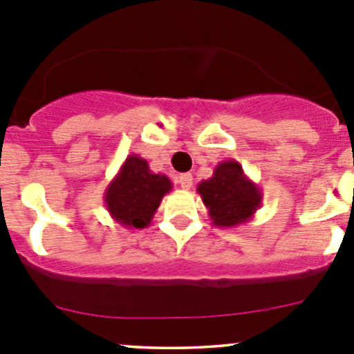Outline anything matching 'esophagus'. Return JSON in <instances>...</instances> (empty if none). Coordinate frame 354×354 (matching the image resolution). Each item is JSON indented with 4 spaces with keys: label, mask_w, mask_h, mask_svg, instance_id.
Wrapping results in <instances>:
<instances>
[{
    "label": "esophagus",
    "mask_w": 354,
    "mask_h": 354,
    "mask_svg": "<svg viewBox=\"0 0 354 354\" xmlns=\"http://www.w3.org/2000/svg\"><path fill=\"white\" fill-rule=\"evenodd\" d=\"M178 183H180V187L183 188V190H190L192 185H194V178H192V174L185 173L178 178Z\"/></svg>",
    "instance_id": "esophagus-1"
}]
</instances>
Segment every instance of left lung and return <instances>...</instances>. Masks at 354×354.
<instances>
[{
    "mask_svg": "<svg viewBox=\"0 0 354 354\" xmlns=\"http://www.w3.org/2000/svg\"><path fill=\"white\" fill-rule=\"evenodd\" d=\"M197 192L217 227H236L248 223L262 203V190L234 159L217 164L212 176L197 185Z\"/></svg>",
    "mask_w": 354,
    "mask_h": 354,
    "instance_id": "8db88e82",
    "label": "left lung"
}]
</instances>
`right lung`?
<instances>
[{"label":"right lung","mask_w":354,"mask_h":354,"mask_svg":"<svg viewBox=\"0 0 354 354\" xmlns=\"http://www.w3.org/2000/svg\"><path fill=\"white\" fill-rule=\"evenodd\" d=\"M171 188L173 183L166 174L152 173L147 160L130 154L106 187L104 205L109 216L123 227L144 230L151 226L162 197Z\"/></svg>","instance_id":"add662e5"}]
</instances>
